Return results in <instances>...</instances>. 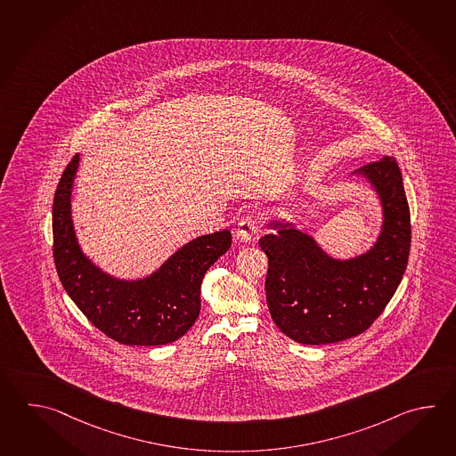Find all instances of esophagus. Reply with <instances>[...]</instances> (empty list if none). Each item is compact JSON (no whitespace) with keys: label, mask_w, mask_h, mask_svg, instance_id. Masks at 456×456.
Segmentation results:
<instances>
[{"label":"esophagus","mask_w":456,"mask_h":456,"mask_svg":"<svg viewBox=\"0 0 456 456\" xmlns=\"http://www.w3.org/2000/svg\"><path fill=\"white\" fill-rule=\"evenodd\" d=\"M258 231H260V221L255 216H247L237 224L235 237L242 242H250Z\"/></svg>","instance_id":"1"}]
</instances>
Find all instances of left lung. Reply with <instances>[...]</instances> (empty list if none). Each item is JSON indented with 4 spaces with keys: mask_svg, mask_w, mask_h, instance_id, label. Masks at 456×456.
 Wrapping results in <instances>:
<instances>
[{
    "mask_svg": "<svg viewBox=\"0 0 456 456\" xmlns=\"http://www.w3.org/2000/svg\"><path fill=\"white\" fill-rule=\"evenodd\" d=\"M380 198L383 225L370 250L336 260L314 237L286 221L260 239L268 256L266 302L279 330L300 344H331L361 335L390 302L408 266L411 214L401 170L390 156L355 170Z\"/></svg>",
    "mask_w": 456,
    "mask_h": 456,
    "instance_id": "obj_1",
    "label": "left lung"
}]
</instances>
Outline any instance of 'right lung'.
<instances>
[{"mask_svg": "<svg viewBox=\"0 0 456 456\" xmlns=\"http://www.w3.org/2000/svg\"><path fill=\"white\" fill-rule=\"evenodd\" d=\"M79 156L63 170L53 198V260L68 296L103 335L128 346L174 343L201 310V282L214 261L231 248L229 231L201 235L175 251L156 273L121 281L97 268L77 243L71 191Z\"/></svg>", "mask_w": 456, "mask_h": 456, "instance_id": "obj_1", "label": "right lung"}]
</instances>
